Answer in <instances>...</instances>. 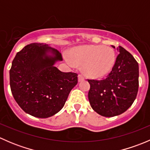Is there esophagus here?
Here are the masks:
<instances>
[{"label":"esophagus","instance_id":"esophagus-1","mask_svg":"<svg viewBox=\"0 0 150 150\" xmlns=\"http://www.w3.org/2000/svg\"><path fill=\"white\" fill-rule=\"evenodd\" d=\"M84 81V78L81 75H78V82H81V81Z\"/></svg>","mask_w":150,"mask_h":150}]
</instances>
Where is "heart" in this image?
<instances>
[{"label":"heart","instance_id":"b5f03b06","mask_svg":"<svg viewBox=\"0 0 150 150\" xmlns=\"http://www.w3.org/2000/svg\"><path fill=\"white\" fill-rule=\"evenodd\" d=\"M69 65H82L84 74L92 78H100L110 73L116 62L115 52L109 46L86 45L73 48L69 57H65Z\"/></svg>","mask_w":150,"mask_h":150}]
</instances>
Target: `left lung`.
<instances>
[{
    "label": "left lung",
    "instance_id": "obj_1",
    "mask_svg": "<svg viewBox=\"0 0 150 150\" xmlns=\"http://www.w3.org/2000/svg\"><path fill=\"white\" fill-rule=\"evenodd\" d=\"M116 49L119 54L108 76L102 81L88 80L91 86L88 96L92 109L107 117L126 111L134 103L139 88L138 63L125 48L118 46Z\"/></svg>",
    "mask_w": 150,
    "mask_h": 150
}]
</instances>
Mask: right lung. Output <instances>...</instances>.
<instances>
[{
	"label": "right lung",
	"instance_id": "1",
	"mask_svg": "<svg viewBox=\"0 0 150 150\" xmlns=\"http://www.w3.org/2000/svg\"><path fill=\"white\" fill-rule=\"evenodd\" d=\"M61 54L46 43H31L18 52L10 69V86L16 103L39 118L57 114L78 83V75L55 67Z\"/></svg>",
	"mask_w": 150,
	"mask_h": 150
}]
</instances>
